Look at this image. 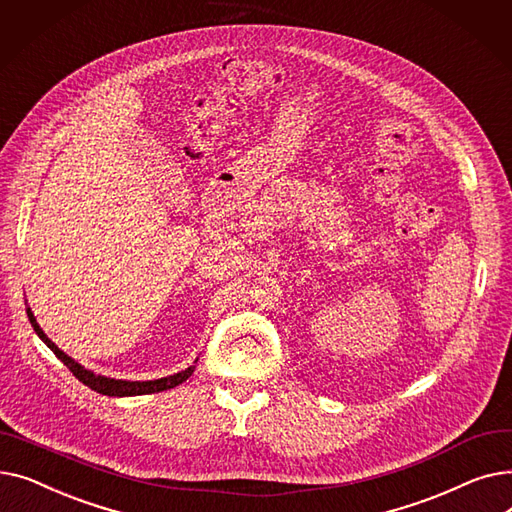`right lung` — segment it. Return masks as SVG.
<instances>
[{"label":"right lung","mask_w":512,"mask_h":512,"mask_svg":"<svg viewBox=\"0 0 512 512\" xmlns=\"http://www.w3.org/2000/svg\"><path fill=\"white\" fill-rule=\"evenodd\" d=\"M26 315H29L31 319V326L35 328L37 336L51 348L53 355H56L70 371L74 378H78V382H83L85 386H89L91 390L99 392V394H105V396H139V394H155V392H164V390H170L182 382L188 380V375H193L195 371V365H191L188 369L180 371V373H174V375H168V378H161V380H151V382H124V380H112V378H103V375H95L93 371L80 367L74 359H70L66 353H62L60 348L53 344L45 332L39 328L35 315L31 313V309H26Z\"/></svg>","instance_id":"obj_1"}]
</instances>
